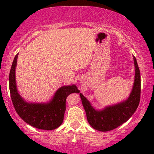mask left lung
I'll return each instance as SVG.
<instances>
[{"label": "left lung", "instance_id": "obj_1", "mask_svg": "<svg viewBox=\"0 0 154 154\" xmlns=\"http://www.w3.org/2000/svg\"><path fill=\"white\" fill-rule=\"evenodd\" d=\"M135 78L130 96L126 100L115 105L97 110L91 106L86 97L80 93L83 108L86 113L88 122L95 130L102 132L110 131L127 122L136 112L140 101L141 76L136 57H133Z\"/></svg>", "mask_w": 154, "mask_h": 154}]
</instances>
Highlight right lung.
<instances>
[{
  "instance_id": "1",
  "label": "right lung",
  "mask_w": 154,
  "mask_h": 154,
  "mask_svg": "<svg viewBox=\"0 0 154 154\" xmlns=\"http://www.w3.org/2000/svg\"><path fill=\"white\" fill-rule=\"evenodd\" d=\"M18 54L12 62L9 83L11 99L18 116L27 124L41 130H52L63 124L66 112V98L71 93H79L75 85L62 86L48 103H28L21 97L17 90L15 68Z\"/></svg>"
}]
</instances>
